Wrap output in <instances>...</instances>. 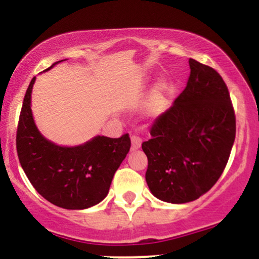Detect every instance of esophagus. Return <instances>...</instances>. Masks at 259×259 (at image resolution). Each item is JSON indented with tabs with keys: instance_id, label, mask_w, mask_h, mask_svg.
Masks as SVG:
<instances>
[{
	"instance_id": "esophagus-1",
	"label": "esophagus",
	"mask_w": 259,
	"mask_h": 259,
	"mask_svg": "<svg viewBox=\"0 0 259 259\" xmlns=\"http://www.w3.org/2000/svg\"><path fill=\"white\" fill-rule=\"evenodd\" d=\"M141 144H142V140L140 136H138V135L132 136V150L133 151L139 150V148L141 147Z\"/></svg>"
}]
</instances>
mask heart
<instances>
[{"mask_svg": "<svg viewBox=\"0 0 259 259\" xmlns=\"http://www.w3.org/2000/svg\"><path fill=\"white\" fill-rule=\"evenodd\" d=\"M163 103H164V92H163V86H157L154 91L151 95L150 99V111L157 112L162 108Z\"/></svg>", "mask_w": 259, "mask_h": 259, "instance_id": "heart-1", "label": "heart"}]
</instances>
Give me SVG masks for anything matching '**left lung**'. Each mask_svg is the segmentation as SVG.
<instances>
[{"label":"left lung","mask_w":259,"mask_h":259,"mask_svg":"<svg viewBox=\"0 0 259 259\" xmlns=\"http://www.w3.org/2000/svg\"><path fill=\"white\" fill-rule=\"evenodd\" d=\"M187 85L142 142L151 192L169 203L197 200L224 171L236 134L228 86L212 67L189 61Z\"/></svg>","instance_id":"left-lung-1"}]
</instances>
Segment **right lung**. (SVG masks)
Returning <instances> with one entry per match:
<instances>
[{"mask_svg":"<svg viewBox=\"0 0 259 259\" xmlns=\"http://www.w3.org/2000/svg\"><path fill=\"white\" fill-rule=\"evenodd\" d=\"M34 82L32 78L17 127V153L23 170L38 194L56 206L85 209L100 203L129 152V134L118 139L96 136L76 147L52 144L38 133L32 119L30 102Z\"/></svg>","mask_w":259,"mask_h":259,"instance_id":"right-lung-1","label":"right lung"}]
</instances>
